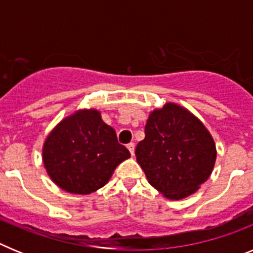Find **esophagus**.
I'll return each instance as SVG.
<instances>
[{
	"mask_svg": "<svg viewBox=\"0 0 253 253\" xmlns=\"http://www.w3.org/2000/svg\"><path fill=\"white\" fill-rule=\"evenodd\" d=\"M126 148L129 149L130 154H131V156H133V154H134V143H129L128 146H126Z\"/></svg>",
	"mask_w": 253,
	"mask_h": 253,
	"instance_id": "34e87169",
	"label": "esophagus"
}]
</instances>
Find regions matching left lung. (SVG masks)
<instances>
[{
	"label": "left lung",
	"mask_w": 253,
	"mask_h": 253,
	"mask_svg": "<svg viewBox=\"0 0 253 253\" xmlns=\"http://www.w3.org/2000/svg\"><path fill=\"white\" fill-rule=\"evenodd\" d=\"M144 133L135 156L149 184L163 196L187 198L209 178L216 158L215 143L187 109L167 102L149 114Z\"/></svg>",
	"instance_id": "obj_1"
}]
</instances>
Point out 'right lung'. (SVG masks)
I'll return each mask as SVG.
<instances>
[{
	"label": "right lung",
	"mask_w": 253,
	"mask_h": 253,
	"mask_svg": "<svg viewBox=\"0 0 253 253\" xmlns=\"http://www.w3.org/2000/svg\"><path fill=\"white\" fill-rule=\"evenodd\" d=\"M130 153L118 142L100 111L84 109L67 116L43 146V162L55 185L71 194H91L110 180Z\"/></svg>",
	"instance_id": "1"
}]
</instances>
